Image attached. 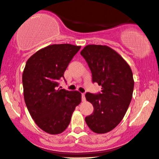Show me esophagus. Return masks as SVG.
Here are the masks:
<instances>
[{
    "label": "esophagus",
    "instance_id": "1",
    "mask_svg": "<svg viewBox=\"0 0 159 159\" xmlns=\"http://www.w3.org/2000/svg\"><path fill=\"white\" fill-rule=\"evenodd\" d=\"M86 100V98H85V94H82V101L84 102Z\"/></svg>",
    "mask_w": 159,
    "mask_h": 159
}]
</instances>
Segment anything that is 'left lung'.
<instances>
[{"label": "left lung", "mask_w": 159, "mask_h": 159, "mask_svg": "<svg viewBox=\"0 0 159 159\" xmlns=\"http://www.w3.org/2000/svg\"><path fill=\"white\" fill-rule=\"evenodd\" d=\"M81 54L91 70L92 81L102 86L101 93L86 94L94 111L85 121L94 133H108L122 121L130 105L133 73L125 60L107 45H88Z\"/></svg>", "instance_id": "left-lung-1"}]
</instances>
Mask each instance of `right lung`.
I'll use <instances>...</instances> for the list:
<instances>
[{
    "label": "right lung",
    "mask_w": 159,
    "mask_h": 159,
    "mask_svg": "<svg viewBox=\"0 0 159 159\" xmlns=\"http://www.w3.org/2000/svg\"><path fill=\"white\" fill-rule=\"evenodd\" d=\"M80 48L70 44L51 45L39 50L26 61L23 73L25 105L38 127L48 134L62 133L81 102L78 91L56 88Z\"/></svg>",
    "instance_id": "right-lung-1"
}]
</instances>
